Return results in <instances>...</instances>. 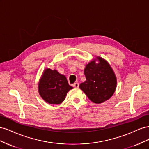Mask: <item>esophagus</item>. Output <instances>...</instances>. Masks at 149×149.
Masks as SVG:
<instances>
[{"label":"esophagus","instance_id":"1","mask_svg":"<svg viewBox=\"0 0 149 149\" xmlns=\"http://www.w3.org/2000/svg\"><path fill=\"white\" fill-rule=\"evenodd\" d=\"M73 86L74 87V88H78L79 87V83H74L73 84Z\"/></svg>","mask_w":149,"mask_h":149}]
</instances>
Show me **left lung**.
<instances>
[{
  "label": "left lung",
  "instance_id": "left-lung-1",
  "mask_svg": "<svg viewBox=\"0 0 149 149\" xmlns=\"http://www.w3.org/2000/svg\"><path fill=\"white\" fill-rule=\"evenodd\" d=\"M97 59L99 63L92 61L86 66L84 71L86 81L79 84V88L89 100L96 104L109 100L117 84L116 75L110 65L100 57Z\"/></svg>",
  "mask_w": 149,
  "mask_h": 149
}]
</instances>
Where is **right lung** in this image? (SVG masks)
Segmentation results:
<instances>
[{
	"mask_svg": "<svg viewBox=\"0 0 149 149\" xmlns=\"http://www.w3.org/2000/svg\"><path fill=\"white\" fill-rule=\"evenodd\" d=\"M73 87L68 84L66 78L56 70L48 68L40 79L38 91L43 100L51 104H58L65 100L66 93Z\"/></svg>",
	"mask_w": 149,
	"mask_h": 149,
	"instance_id": "1",
	"label": "right lung"
}]
</instances>
